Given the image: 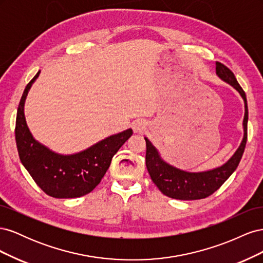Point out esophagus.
Instances as JSON below:
<instances>
[{"mask_svg":"<svg viewBox=\"0 0 263 263\" xmlns=\"http://www.w3.org/2000/svg\"><path fill=\"white\" fill-rule=\"evenodd\" d=\"M133 129L135 133H144L146 130V123L142 121H136L133 123Z\"/></svg>","mask_w":263,"mask_h":263,"instance_id":"34e87169","label":"esophagus"}]
</instances>
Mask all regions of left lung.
<instances>
[{"instance_id": "left-lung-1", "label": "left lung", "mask_w": 263, "mask_h": 263, "mask_svg": "<svg viewBox=\"0 0 263 263\" xmlns=\"http://www.w3.org/2000/svg\"><path fill=\"white\" fill-rule=\"evenodd\" d=\"M216 74L222 81L227 82L239 92L243 99L245 116L242 123L243 138L241 144L233 157L218 168L203 172H187L165 162L159 155L155 146L147 137H145L147 147L146 165L150 178L164 195L171 198L181 201H192L201 200V198L212 195L232 176L240 162L247 142V124H248V106H247L246 93L239 83L237 82V79L232 70L218 61L216 62Z\"/></svg>"}]
</instances>
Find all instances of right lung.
<instances>
[{
	"mask_svg": "<svg viewBox=\"0 0 263 263\" xmlns=\"http://www.w3.org/2000/svg\"><path fill=\"white\" fill-rule=\"evenodd\" d=\"M41 71L31 79L22 95L16 115L15 139L23 165L44 192L55 198L80 197L93 191L110 165L113 156L133 130L112 135L83 151L60 155L38 142L26 124L24 105L30 86Z\"/></svg>",
	"mask_w": 263,
	"mask_h": 263,
	"instance_id": "obj_1",
	"label": "right lung"
}]
</instances>
